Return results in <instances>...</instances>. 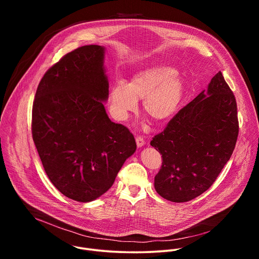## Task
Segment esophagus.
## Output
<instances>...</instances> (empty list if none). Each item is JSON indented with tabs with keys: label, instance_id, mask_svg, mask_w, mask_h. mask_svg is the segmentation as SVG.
I'll list each match as a JSON object with an SVG mask.
<instances>
[{
	"label": "esophagus",
	"instance_id": "1",
	"mask_svg": "<svg viewBox=\"0 0 259 259\" xmlns=\"http://www.w3.org/2000/svg\"><path fill=\"white\" fill-rule=\"evenodd\" d=\"M135 140H136V144H137V146L138 147H141V146H143L144 145V139H143V137H141V136H136L135 137Z\"/></svg>",
	"mask_w": 259,
	"mask_h": 259
}]
</instances>
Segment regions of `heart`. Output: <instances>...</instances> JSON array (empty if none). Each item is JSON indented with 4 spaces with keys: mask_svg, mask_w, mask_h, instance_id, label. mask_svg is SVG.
<instances>
[{
    "mask_svg": "<svg viewBox=\"0 0 259 259\" xmlns=\"http://www.w3.org/2000/svg\"><path fill=\"white\" fill-rule=\"evenodd\" d=\"M184 82L179 72L169 66H153L133 77L130 84L118 81L109 92V109L117 120H125L137 109L143 99L144 113L162 122L170 119L178 109L183 95Z\"/></svg>",
    "mask_w": 259,
    "mask_h": 259,
    "instance_id": "heart-1",
    "label": "heart"
}]
</instances>
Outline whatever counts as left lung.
<instances>
[{"label": "left lung", "mask_w": 259, "mask_h": 259, "mask_svg": "<svg viewBox=\"0 0 259 259\" xmlns=\"http://www.w3.org/2000/svg\"><path fill=\"white\" fill-rule=\"evenodd\" d=\"M239 134L237 102L223 73L181 108L151 145L162 155L155 189L164 199L188 202L206 192L230 160Z\"/></svg>", "instance_id": "left-lung-1"}]
</instances>
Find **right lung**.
Instances as JSON below:
<instances>
[{
  "label": "right lung",
  "instance_id": "right-lung-1",
  "mask_svg": "<svg viewBox=\"0 0 259 259\" xmlns=\"http://www.w3.org/2000/svg\"><path fill=\"white\" fill-rule=\"evenodd\" d=\"M105 48L82 46L50 67L36 89L31 133L43 167L65 197L91 202L107 192L136 151L128 128L109 120Z\"/></svg>",
  "mask_w": 259,
  "mask_h": 259
}]
</instances>
